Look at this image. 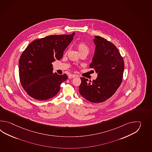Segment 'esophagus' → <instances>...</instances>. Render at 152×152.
Returning <instances> with one entry per match:
<instances>
[{
    "label": "esophagus",
    "mask_w": 152,
    "mask_h": 152,
    "mask_svg": "<svg viewBox=\"0 0 152 152\" xmlns=\"http://www.w3.org/2000/svg\"><path fill=\"white\" fill-rule=\"evenodd\" d=\"M75 77V75H68V77L69 78V79H71V78H73V77Z\"/></svg>",
    "instance_id": "obj_1"
}]
</instances>
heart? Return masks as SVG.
Masks as SVG:
<instances>
[{
  "instance_id": "heart-1",
  "label": "heart",
  "mask_w": 152,
  "mask_h": 152,
  "mask_svg": "<svg viewBox=\"0 0 152 152\" xmlns=\"http://www.w3.org/2000/svg\"><path fill=\"white\" fill-rule=\"evenodd\" d=\"M77 47L80 54L82 53H86L87 54L90 52V48L88 45L85 42H79L77 45Z\"/></svg>"
}]
</instances>
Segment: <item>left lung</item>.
<instances>
[{
    "label": "left lung",
    "mask_w": 152,
    "mask_h": 152,
    "mask_svg": "<svg viewBox=\"0 0 152 152\" xmlns=\"http://www.w3.org/2000/svg\"><path fill=\"white\" fill-rule=\"evenodd\" d=\"M95 52L90 68L97 73L96 80L81 77L79 93L86 100L99 103L111 97L122 81L124 64L116 47L100 36L94 39Z\"/></svg>",
    "instance_id": "8db88e82"
}]
</instances>
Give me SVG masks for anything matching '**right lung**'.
<instances>
[{"instance_id": "1", "label": "right lung", "mask_w": 152, "mask_h": 152, "mask_svg": "<svg viewBox=\"0 0 152 152\" xmlns=\"http://www.w3.org/2000/svg\"><path fill=\"white\" fill-rule=\"evenodd\" d=\"M75 34L48 36L36 39L22 53L19 60L20 81L30 97L45 100L58 94L60 85L68 76L53 73L52 63L61 59Z\"/></svg>"}]
</instances>
